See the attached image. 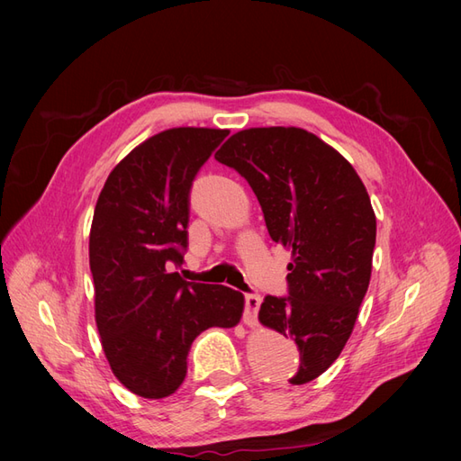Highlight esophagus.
<instances>
[{
    "label": "esophagus",
    "instance_id": "esophagus-1",
    "mask_svg": "<svg viewBox=\"0 0 461 461\" xmlns=\"http://www.w3.org/2000/svg\"><path fill=\"white\" fill-rule=\"evenodd\" d=\"M261 305V298L258 294H248L246 296V310H244V323L248 327L258 325V312Z\"/></svg>",
    "mask_w": 461,
    "mask_h": 461
}]
</instances>
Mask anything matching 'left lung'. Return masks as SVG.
<instances>
[{"instance_id": "obj_1", "label": "left lung", "mask_w": 461, "mask_h": 461, "mask_svg": "<svg viewBox=\"0 0 461 461\" xmlns=\"http://www.w3.org/2000/svg\"><path fill=\"white\" fill-rule=\"evenodd\" d=\"M215 159L248 180L269 236L292 249L288 296H265L259 323L298 346L288 383H310L344 350L366 298L376 236L369 194L337 149L296 127L240 131Z\"/></svg>"}]
</instances>
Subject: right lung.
I'll return each mask as SVG.
<instances>
[{"label": "right lung", "mask_w": 461, "mask_h": 461, "mask_svg": "<svg viewBox=\"0 0 461 461\" xmlns=\"http://www.w3.org/2000/svg\"><path fill=\"white\" fill-rule=\"evenodd\" d=\"M229 131L180 127L136 146L97 198L90 229L95 325L109 367L132 394L171 396L186 376L194 339L239 325L244 296L188 283L190 188Z\"/></svg>", "instance_id": "1"}]
</instances>
